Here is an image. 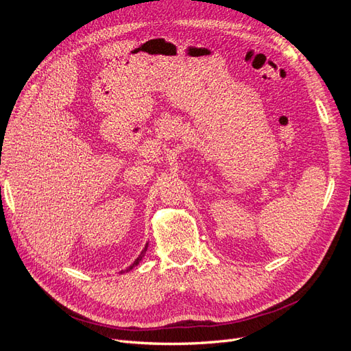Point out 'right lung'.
Masks as SVG:
<instances>
[{
    "label": "right lung",
    "instance_id": "add662e5",
    "mask_svg": "<svg viewBox=\"0 0 351 351\" xmlns=\"http://www.w3.org/2000/svg\"><path fill=\"white\" fill-rule=\"evenodd\" d=\"M147 247H148V243L145 245V247L143 249V252H141V254H139V255H138V258H136V259L134 261V263H131V265L128 266V268H127V269H123V271H121V274H125V272H130L131 269H134V268H135V266H138V263H139V262H141V261H143V258L145 256V250H147Z\"/></svg>",
    "mask_w": 351,
    "mask_h": 351
}]
</instances>
